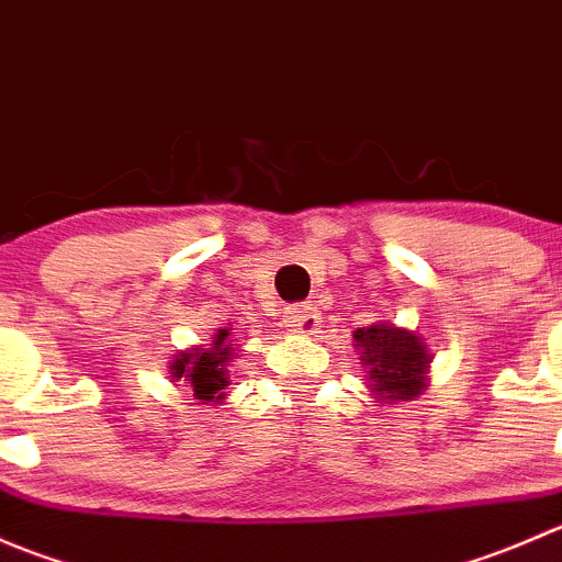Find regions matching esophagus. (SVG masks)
Segmentation results:
<instances>
[{
    "instance_id": "1",
    "label": "esophagus",
    "mask_w": 562,
    "mask_h": 562,
    "mask_svg": "<svg viewBox=\"0 0 562 562\" xmlns=\"http://www.w3.org/2000/svg\"><path fill=\"white\" fill-rule=\"evenodd\" d=\"M285 323L291 326V331L296 334H315L317 326H321V313L313 307V304L302 302V304H291V307L285 310Z\"/></svg>"
}]
</instances>
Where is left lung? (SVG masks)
Returning <instances> with one entry per match:
<instances>
[{
  "label": "left lung",
  "mask_w": 562,
  "mask_h": 562,
  "mask_svg": "<svg viewBox=\"0 0 562 562\" xmlns=\"http://www.w3.org/2000/svg\"><path fill=\"white\" fill-rule=\"evenodd\" d=\"M370 389L381 402H407L427 389L429 353L422 337L394 323H375L353 334Z\"/></svg>",
  "instance_id": "1"
}]
</instances>
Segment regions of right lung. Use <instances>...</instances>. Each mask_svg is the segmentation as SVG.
<instances>
[{"label": "right lung", "instance_id": "obj_1", "mask_svg": "<svg viewBox=\"0 0 562 562\" xmlns=\"http://www.w3.org/2000/svg\"><path fill=\"white\" fill-rule=\"evenodd\" d=\"M231 328H220L212 337V345H198V348L181 350L171 364L173 381H190L195 400L220 402L223 400V389L228 386V375H225V361L231 359L228 342Z\"/></svg>", "mask_w": 562, "mask_h": 562}]
</instances>
